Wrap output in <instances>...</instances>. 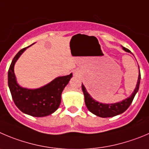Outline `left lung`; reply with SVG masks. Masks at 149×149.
I'll return each mask as SVG.
<instances>
[{"label":"left lung","instance_id":"1","mask_svg":"<svg viewBox=\"0 0 149 149\" xmlns=\"http://www.w3.org/2000/svg\"><path fill=\"white\" fill-rule=\"evenodd\" d=\"M123 49L127 52H131L130 49L123 47ZM140 82H141V73H140L139 69V75H138V79H137V83L136 85V87L134 88V91L132 93L130 97L127 98L126 100H122L119 102H116L114 104H104V103L99 102L93 100L90 96L88 93L86 91V88L82 83V90H83V93H84L85 97V102L87 108L88 109L89 111L93 114L96 115L97 116H100L102 118H107V117H113L117 115L121 114L124 111L127 110L130 106L131 103L132 102L134 96L138 91L140 86Z\"/></svg>","mask_w":149,"mask_h":149}]
</instances>
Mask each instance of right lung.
<instances>
[{
  "mask_svg": "<svg viewBox=\"0 0 149 149\" xmlns=\"http://www.w3.org/2000/svg\"><path fill=\"white\" fill-rule=\"evenodd\" d=\"M30 46L19 50L12 60L8 72V85L14 102L22 113L34 117H44L58 108L62 91L69 83L72 74L56 77L39 88L28 89L19 86L17 83L14 66L21 54Z\"/></svg>",
  "mask_w": 149,
  "mask_h": 149,
  "instance_id": "right-lung-1",
  "label": "right lung"
}]
</instances>
